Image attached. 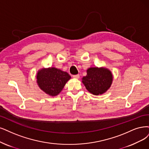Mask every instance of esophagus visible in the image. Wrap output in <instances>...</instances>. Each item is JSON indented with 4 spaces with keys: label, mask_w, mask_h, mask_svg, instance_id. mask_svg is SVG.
<instances>
[{
    "label": "esophagus",
    "mask_w": 149,
    "mask_h": 149,
    "mask_svg": "<svg viewBox=\"0 0 149 149\" xmlns=\"http://www.w3.org/2000/svg\"><path fill=\"white\" fill-rule=\"evenodd\" d=\"M73 78L76 79H79L80 78V75H79V74H77V75H73Z\"/></svg>",
    "instance_id": "34e87169"
}]
</instances>
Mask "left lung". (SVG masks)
Returning a JSON list of instances; mask_svg holds the SVG:
<instances>
[{
  "label": "left lung",
  "instance_id": "left-lung-1",
  "mask_svg": "<svg viewBox=\"0 0 149 149\" xmlns=\"http://www.w3.org/2000/svg\"><path fill=\"white\" fill-rule=\"evenodd\" d=\"M86 74L81 81L86 89L93 95H102L111 86L113 75L109 69L92 67L86 70Z\"/></svg>",
  "mask_w": 149,
  "mask_h": 149
}]
</instances>
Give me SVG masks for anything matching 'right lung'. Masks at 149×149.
<instances>
[{
  "mask_svg": "<svg viewBox=\"0 0 149 149\" xmlns=\"http://www.w3.org/2000/svg\"><path fill=\"white\" fill-rule=\"evenodd\" d=\"M70 78L68 72L53 67L42 68L36 75L38 87L52 96L58 95Z\"/></svg>",
  "mask_w": 149,
  "mask_h": 149,
  "instance_id": "1",
  "label": "right lung"
}]
</instances>
